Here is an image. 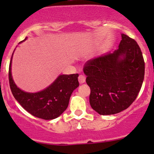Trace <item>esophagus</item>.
Segmentation results:
<instances>
[{
  "label": "esophagus",
  "instance_id": "obj_1",
  "mask_svg": "<svg viewBox=\"0 0 154 154\" xmlns=\"http://www.w3.org/2000/svg\"><path fill=\"white\" fill-rule=\"evenodd\" d=\"M78 80H79V83H80V84H82V83H85V81H86V77H85L83 75H82V74H80L78 77Z\"/></svg>",
  "mask_w": 154,
  "mask_h": 154
}]
</instances>
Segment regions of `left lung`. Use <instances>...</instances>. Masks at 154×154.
<instances>
[{
  "label": "left lung",
  "mask_w": 154,
  "mask_h": 154,
  "mask_svg": "<svg viewBox=\"0 0 154 154\" xmlns=\"http://www.w3.org/2000/svg\"><path fill=\"white\" fill-rule=\"evenodd\" d=\"M89 103L98 114L119 113L136 100L144 76L142 53L136 41L122 34L119 49L88 60L83 68Z\"/></svg>",
  "instance_id": "8db88e82"
}]
</instances>
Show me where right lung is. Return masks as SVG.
<instances>
[{
    "instance_id": "right-lung-1",
    "label": "right lung",
    "mask_w": 154,
    "mask_h": 154,
    "mask_svg": "<svg viewBox=\"0 0 154 154\" xmlns=\"http://www.w3.org/2000/svg\"><path fill=\"white\" fill-rule=\"evenodd\" d=\"M26 39L27 37L22 42ZM12 56L9 68V81L11 91L15 100L26 111L35 117L45 120L59 117L67 109L73 91L79 86L77 78L79 74H60L52 84L42 91L35 93L26 92L20 89L12 79Z\"/></svg>"
}]
</instances>
